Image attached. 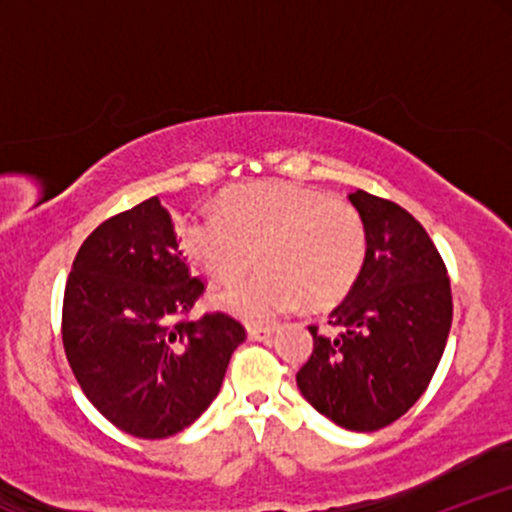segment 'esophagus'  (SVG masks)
I'll return each instance as SVG.
<instances>
[{"mask_svg": "<svg viewBox=\"0 0 512 512\" xmlns=\"http://www.w3.org/2000/svg\"><path fill=\"white\" fill-rule=\"evenodd\" d=\"M272 334H274V327H267V325H250L248 327L250 339H269Z\"/></svg>", "mask_w": 512, "mask_h": 512, "instance_id": "1", "label": "esophagus"}]
</instances>
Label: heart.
Returning <instances> with one entry per match:
<instances>
[{"instance_id": "obj_1", "label": "heart", "mask_w": 512, "mask_h": 512, "mask_svg": "<svg viewBox=\"0 0 512 512\" xmlns=\"http://www.w3.org/2000/svg\"><path fill=\"white\" fill-rule=\"evenodd\" d=\"M180 248L209 279L236 281L255 267L267 272L216 293V303L245 320L305 303L330 308L354 289L366 262V228L346 202L284 180L228 190L219 216H190L178 228Z\"/></svg>"}]
</instances>
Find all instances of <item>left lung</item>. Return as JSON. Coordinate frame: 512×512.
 I'll use <instances>...</instances> for the list:
<instances>
[{"mask_svg":"<svg viewBox=\"0 0 512 512\" xmlns=\"http://www.w3.org/2000/svg\"><path fill=\"white\" fill-rule=\"evenodd\" d=\"M349 202L366 228V262L330 315L337 334H313L296 383L313 407L349 431H378L407 414L436 373L452 322L450 279L419 221L368 192Z\"/></svg>","mask_w":512,"mask_h":512,"instance_id":"8db88e82","label":"left lung"}]
</instances>
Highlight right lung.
<instances>
[{
    "mask_svg": "<svg viewBox=\"0 0 512 512\" xmlns=\"http://www.w3.org/2000/svg\"><path fill=\"white\" fill-rule=\"evenodd\" d=\"M202 291L158 197L103 221L76 252L64 354L88 402L129 436H175L219 395L245 330L223 313L180 320Z\"/></svg>",
    "mask_w": 512,
    "mask_h": 512,
    "instance_id": "1",
    "label": "right lung"
}]
</instances>
